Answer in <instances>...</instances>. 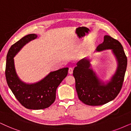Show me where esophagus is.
I'll return each instance as SVG.
<instances>
[{
    "mask_svg": "<svg viewBox=\"0 0 131 131\" xmlns=\"http://www.w3.org/2000/svg\"><path fill=\"white\" fill-rule=\"evenodd\" d=\"M68 73L69 74H72V73H73V69H72V68H69Z\"/></svg>",
    "mask_w": 131,
    "mask_h": 131,
    "instance_id": "1",
    "label": "esophagus"
}]
</instances>
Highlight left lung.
I'll return each instance as SVG.
<instances>
[{"instance_id": "left-lung-1", "label": "left lung", "mask_w": 131, "mask_h": 131, "mask_svg": "<svg viewBox=\"0 0 131 131\" xmlns=\"http://www.w3.org/2000/svg\"><path fill=\"white\" fill-rule=\"evenodd\" d=\"M110 49L117 62V68L109 80L100 79L91 68L92 59L85 57L76 64L73 75L79 100L87 105L100 106L113 100L123 85L127 67V57L122 44L108 35L97 46L95 52Z\"/></svg>"}]
</instances>
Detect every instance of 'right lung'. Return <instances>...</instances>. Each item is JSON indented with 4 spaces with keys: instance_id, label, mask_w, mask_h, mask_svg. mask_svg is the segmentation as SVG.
<instances>
[{
    "instance_id": "1",
    "label": "right lung",
    "mask_w": 131,
    "mask_h": 131,
    "mask_svg": "<svg viewBox=\"0 0 131 131\" xmlns=\"http://www.w3.org/2000/svg\"><path fill=\"white\" fill-rule=\"evenodd\" d=\"M37 38V34H28L11 46L6 56L5 71L8 86L17 100L26 108L34 110L47 108L53 103L57 87L67 77L69 69L63 68L51 71L35 83H26L21 80L16 71L14 58L25 45Z\"/></svg>"
}]
</instances>
